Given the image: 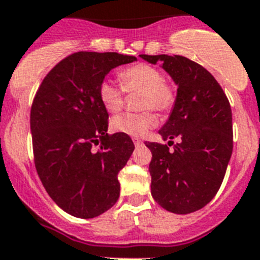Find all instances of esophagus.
<instances>
[{
  "mask_svg": "<svg viewBox=\"0 0 260 260\" xmlns=\"http://www.w3.org/2000/svg\"><path fill=\"white\" fill-rule=\"evenodd\" d=\"M133 144L136 146H140V145H143V141L140 139H133Z\"/></svg>",
  "mask_w": 260,
  "mask_h": 260,
  "instance_id": "34e87169",
  "label": "esophagus"
}]
</instances>
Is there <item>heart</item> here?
Listing matches in <instances>:
<instances>
[{"label":"heart","mask_w":260,"mask_h":260,"mask_svg":"<svg viewBox=\"0 0 260 260\" xmlns=\"http://www.w3.org/2000/svg\"><path fill=\"white\" fill-rule=\"evenodd\" d=\"M120 85L112 80L101 82L98 95L103 107L110 112L120 111L124 103V91L141 92L139 107L153 108L155 111L169 112L177 102V91L173 85L165 81L164 74L157 68L148 64H135L119 73ZM157 125V116L152 111L139 114H121L112 119L115 132L131 137H143Z\"/></svg>","instance_id":"obj_1"}]
</instances>
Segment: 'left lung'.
<instances>
[{"instance_id":"left-lung-1","label":"left lung","mask_w":260,"mask_h":260,"mask_svg":"<svg viewBox=\"0 0 260 260\" xmlns=\"http://www.w3.org/2000/svg\"><path fill=\"white\" fill-rule=\"evenodd\" d=\"M140 57L150 64L161 61L162 69L178 86L175 106L158 131L168 145L145 143L152 152V196L173 213L199 211L217 193L233 152L229 101L214 77L189 58L178 55Z\"/></svg>"}]
</instances>
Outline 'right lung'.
I'll use <instances>...</instances> for the list:
<instances>
[{
	"mask_svg": "<svg viewBox=\"0 0 260 260\" xmlns=\"http://www.w3.org/2000/svg\"><path fill=\"white\" fill-rule=\"evenodd\" d=\"M136 60L116 52H77L36 91L30 115L36 171L52 200L74 217H96L120 195L117 174L135 145L127 135L107 133L108 112L98 89L114 68Z\"/></svg>",
	"mask_w": 260,
	"mask_h": 260,
	"instance_id": "add662e5",
	"label": "right lung"
}]
</instances>
